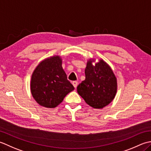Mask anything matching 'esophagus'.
Instances as JSON below:
<instances>
[{"instance_id":"obj_1","label":"esophagus","mask_w":151,"mask_h":151,"mask_svg":"<svg viewBox=\"0 0 151 151\" xmlns=\"http://www.w3.org/2000/svg\"><path fill=\"white\" fill-rule=\"evenodd\" d=\"M78 81H74L72 82V85H73V87H74L76 88L77 87V86H78Z\"/></svg>"}]
</instances>
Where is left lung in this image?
Segmentation results:
<instances>
[{"mask_svg":"<svg viewBox=\"0 0 151 151\" xmlns=\"http://www.w3.org/2000/svg\"><path fill=\"white\" fill-rule=\"evenodd\" d=\"M94 60H88L85 70V79L78 86L77 90L88 105L95 109H101L114 99L117 81L108 64L100 59L93 65Z\"/></svg>","mask_w":151,"mask_h":151,"instance_id":"8db88e82","label":"left lung"}]
</instances>
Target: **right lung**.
I'll return each instance as SVG.
<instances>
[{
	"label": "right lung",
	"instance_id": "add662e5",
	"mask_svg": "<svg viewBox=\"0 0 151 151\" xmlns=\"http://www.w3.org/2000/svg\"><path fill=\"white\" fill-rule=\"evenodd\" d=\"M62 58L58 55L42 60L32 74L30 91L36 102L47 108H55L64 97L74 90L67 79L62 67Z\"/></svg>",
	"mask_w": 151,
	"mask_h": 151
}]
</instances>
